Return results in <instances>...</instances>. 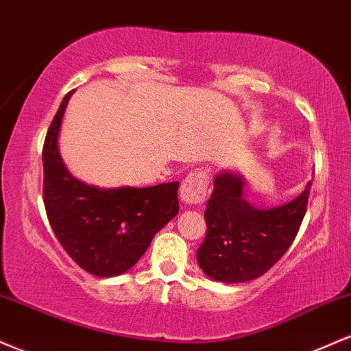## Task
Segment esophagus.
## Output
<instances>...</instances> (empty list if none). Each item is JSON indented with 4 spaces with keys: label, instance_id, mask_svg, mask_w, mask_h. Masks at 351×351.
<instances>
[{
    "label": "esophagus",
    "instance_id": "34e87169",
    "mask_svg": "<svg viewBox=\"0 0 351 351\" xmlns=\"http://www.w3.org/2000/svg\"><path fill=\"white\" fill-rule=\"evenodd\" d=\"M208 176L202 169H195L191 174L185 177L182 187H180V200L185 205H197L204 202L207 195Z\"/></svg>",
    "mask_w": 351,
    "mask_h": 351
}]
</instances>
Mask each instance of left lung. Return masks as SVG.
I'll use <instances>...</instances> for the list:
<instances>
[{"instance_id": "obj_1", "label": "left lung", "mask_w": 351, "mask_h": 351, "mask_svg": "<svg viewBox=\"0 0 351 351\" xmlns=\"http://www.w3.org/2000/svg\"><path fill=\"white\" fill-rule=\"evenodd\" d=\"M245 182L232 169L213 177L205 208L207 237L197 250L200 269L213 281L246 282L265 274L289 250L306 215L312 182L294 200L271 208L250 204Z\"/></svg>"}]
</instances>
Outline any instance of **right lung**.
Instances as JSON below:
<instances>
[{
    "instance_id": "obj_1",
    "label": "right lung",
    "mask_w": 351,
    "mask_h": 351,
    "mask_svg": "<svg viewBox=\"0 0 351 351\" xmlns=\"http://www.w3.org/2000/svg\"><path fill=\"white\" fill-rule=\"evenodd\" d=\"M73 92L64 97L45 136L44 205L69 256L86 273L114 278L130 271L149 248L154 234L179 213V182L105 189L70 174L60 156L59 136Z\"/></svg>"
}]
</instances>
